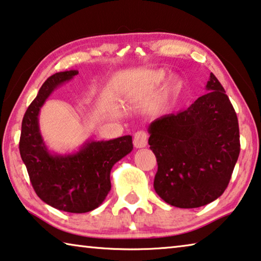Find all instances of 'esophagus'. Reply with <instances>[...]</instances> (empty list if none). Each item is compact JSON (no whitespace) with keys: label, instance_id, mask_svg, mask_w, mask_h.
Segmentation results:
<instances>
[{"label":"esophagus","instance_id":"34e87169","mask_svg":"<svg viewBox=\"0 0 261 261\" xmlns=\"http://www.w3.org/2000/svg\"><path fill=\"white\" fill-rule=\"evenodd\" d=\"M134 145L137 148H143L147 145V134L145 131H137L134 135Z\"/></svg>","mask_w":261,"mask_h":261}]
</instances>
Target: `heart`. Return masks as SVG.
Wrapping results in <instances>:
<instances>
[{"label": "heart", "instance_id": "1", "mask_svg": "<svg viewBox=\"0 0 261 261\" xmlns=\"http://www.w3.org/2000/svg\"><path fill=\"white\" fill-rule=\"evenodd\" d=\"M166 77H167L166 69L159 68V69H154V71L148 72L147 74H145V76L140 79V81H138L137 84H135L131 87L130 95H132V96L142 95L143 93L147 92V90H151L163 84ZM184 86H185L184 80L181 77L175 76L171 79V81L168 82L166 89H165V93L163 96V101L165 105H167L173 97L176 96V95L184 89Z\"/></svg>", "mask_w": 261, "mask_h": 261}]
</instances>
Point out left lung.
Instances as JSON below:
<instances>
[{
    "mask_svg": "<svg viewBox=\"0 0 261 261\" xmlns=\"http://www.w3.org/2000/svg\"><path fill=\"white\" fill-rule=\"evenodd\" d=\"M205 89L189 108L148 126L158 163L154 190L177 208H198L220 197L241 151L237 115L213 73Z\"/></svg>",
    "mask_w": 261,
    "mask_h": 261,
    "instance_id": "obj_1",
    "label": "left lung"
}]
</instances>
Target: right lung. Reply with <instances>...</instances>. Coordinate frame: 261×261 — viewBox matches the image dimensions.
<instances>
[{
    "instance_id": "add662e5",
    "label": "right lung",
    "mask_w": 261,
    "mask_h": 261,
    "mask_svg": "<svg viewBox=\"0 0 261 261\" xmlns=\"http://www.w3.org/2000/svg\"><path fill=\"white\" fill-rule=\"evenodd\" d=\"M75 69L53 74L40 87L22 122L19 153L32 187L45 203L63 212L82 214L96 209L110 192V171L132 151L131 136L87 140L68 154L48 151L39 130V111L55 89L77 75Z\"/></svg>"
}]
</instances>
